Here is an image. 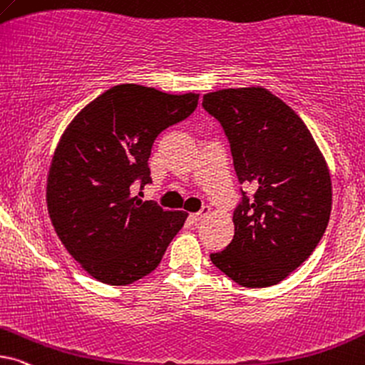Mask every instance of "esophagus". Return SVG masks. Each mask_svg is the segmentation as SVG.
<instances>
[{
  "mask_svg": "<svg viewBox=\"0 0 365 365\" xmlns=\"http://www.w3.org/2000/svg\"><path fill=\"white\" fill-rule=\"evenodd\" d=\"M207 212H210V207L205 206L200 212H192V215H189V220H191L192 223H197V221L202 220V217H205V216L207 215Z\"/></svg>",
  "mask_w": 365,
  "mask_h": 365,
  "instance_id": "obj_1",
  "label": "esophagus"
}]
</instances>
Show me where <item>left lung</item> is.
<instances>
[{"label": "left lung", "instance_id": "1", "mask_svg": "<svg viewBox=\"0 0 365 365\" xmlns=\"http://www.w3.org/2000/svg\"><path fill=\"white\" fill-rule=\"evenodd\" d=\"M202 108L223 127L240 187L235 236L210 258L246 288L280 283L310 257L327 230L332 182L304 120L262 87L206 93Z\"/></svg>", "mask_w": 365, "mask_h": 365}]
</instances>
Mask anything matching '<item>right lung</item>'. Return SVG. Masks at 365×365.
Masks as SVG:
<instances>
[{
    "mask_svg": "<svg viewBox=\"0 0 365 365\" xmlns=\"http://www.w3.org/2000/svg\"><path fill=\"white\" fill-rule=\"evenodd\" d=\"M197 93L171 96L124 83L78 112L51 160L46 202L68 253L98 282L129 285L163 259L187 215L140 201L153 182L149 158L160 132L197 107Z\"/></svg>",
    "mask_w": 365,
    "mask_h": 365,
    "instance_id": "obj_1",
    "label": "right lung"
}]
</instances>
